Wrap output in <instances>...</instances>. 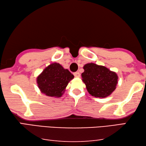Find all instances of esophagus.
Here are the masks:
<instances>
[{"mask_svg":"<svg viewBox=\"0 0 146 146\" xmlns=\"http://www.w3.org/2000/svg\"><path fill=\"white\" fill-rule=\"evenodd\" d=\"M73 75L75 76V77H80V74L79 72H75L73 73Z\"/></svg>","mask_w":146,"mask_h":146,"instance_id":"34e87169","label":"esophagus"}]
</instances>
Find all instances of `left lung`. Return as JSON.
<instances>
[{"mask_svg": "<svg viewBox=\"0 0 146 146\" xmlns=\"http://www.w3.org/2000/svg\"><path fill=\"white\" fill-rule=\"evenodd\" d=\"M82 73V81L86 84L87 91L92 96L105 98L115 89L117 75L105 66L89 63L84 66Z\"/></svg>", "mask_w": 146, "mask_h": 146, "instance_id": "left-lung-1", "label": "left lung"}]
</instances>
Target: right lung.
Here are the masks:
<instances>
[{"label":"right lung","instance_id":"right-lung-1","mask_svg":"<svg viewBox=\"0 0 146 146\" xmlns=\"http://www.w3.org/2000/svg\"><path fill=\"white\" fill-rule=\"evenodd\" d=\"M74 78L68 70L58 63H53L44 69L38 78V87L48 96L60 97L71 80Z\"/></svg>","mask_w":146,"mask_h":146}]
</instances>
